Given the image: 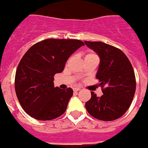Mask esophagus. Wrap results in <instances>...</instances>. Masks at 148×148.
<instances>
[{
  "label": "esophagus",
  "mask_w": 148,
  "mask_h": 148,
  "mask_svg": "<svg viewBox=\"0 0 148 148\" xmlns=\"http://www.w3.org/2000/svg\"><path fill=\"white\" fill-rule=\"evenodd\" d=\"M81 88L80 87H75V88H73V90L75 91V92H76V91H78V90H80Z\"/></svg>",
  "instance_id": "1"
}]
</instances>
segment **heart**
<instances>
[{"instance_id": "1", "label": "heart", "mask_w": 148, "mask_h": 148, "mask_svg": "<svg viewBox=\"0 0 148 148\" xmlns=\"http://www.w3.org/2000/svg\"><path fill=\"white\" fill-rule=\"evenodd\" d=\"M95 56V55L93 54V53H89V54H87L86 56Z\"/></svg>"}]
</instances>
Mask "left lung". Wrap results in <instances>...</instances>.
I'll use <instances>...</instances> for the list:
<instances>
[{
    "instance_id": "8db88e82",
    "label": "left lung",
    "mask_w": 148,
    "mask_h": 148,
    "mask_svg": "<svg viewBox=\"0 0 148 148\" xmlns=\"http://www.w3.org/2000/svg\"><path fill=\"white\" fill-rule=\"evenodd\" d=\"M100 58L96 78L103 95L91 92L85 108L92 117L102 121L120 118L130 108L136 92V77L131 63L121 49L101 41H84Z\"/></svg>"
}]
</instances>
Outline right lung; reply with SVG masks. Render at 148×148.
<instances>
[{
    "label": "right lung",
    "instance_id": "add662e5",
    "mask_svg": "<svg viewBox=\"0 0 148 148\" xmlns=\"http://www.w3.org/2000/svg\"><path fill=\"white\" fill-rule=\"evenodd\" d=\"M84 45L75 39L49 38L32 46L19 62L15 88L23 110L31 117L48 121L66 111L73 90L54 87V75L64 70L66 61Z\"/></svg>",
    "mask_w": 148,
    "mask_h": 148
}]
</instances>
